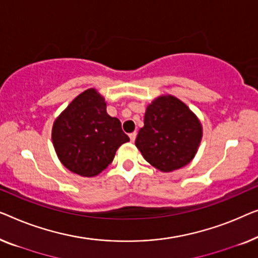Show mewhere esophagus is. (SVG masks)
Here are the masks:
<instances>
[{
  "mask_svg": "<svg viewBox=\"0 0 258 258\" xmlns=\"http://www.w3.org/2000/svg\"><path fill=\"white\" fill-rule=\"evenodd\" d=\"M136 138H137V132H133V133L130 134V139H131V141H132V143L134 140H136Z\"/></svg>",
  "mask_w": 258,
  "mask_h": 258,
  "instance_id": "1",
  "label": "esophagus"
}]
</instances>
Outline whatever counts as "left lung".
Instances as JSON below:
<instances>
[{
	"label": "left lung",
	"mask_w": 258,
	"mask_h": 258,
	"mask_svg": "<svg viewBox=\"0 0 258 258\" xmlns=\"http://www.w3.org/2000/svg\"><path fill=\"white\" fill-rule=\"evenodd\" d=\"M201 138V122L189 107L175 97L161 96L147 106L136 146L155 168L172 172L193 160Z\"/></svg>",
	"instance_id": "1"
}]
</instances>
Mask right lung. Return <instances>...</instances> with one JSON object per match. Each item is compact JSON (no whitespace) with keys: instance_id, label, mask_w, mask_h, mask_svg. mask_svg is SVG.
<instances>
[{"instance_id":"1","label":"right lung","mask_w":258,"mask_h":258,"mask_svg":"<svg viewBox=\"0 0 258 258\" xmlns=\"http://www.w3.org/2000/svg\"><path fill=\"white\" fill-rule=\"evenodd\" d=\"M57 157L69 170L81 176H96L113 161L115 152L130 141L118 118L106 112V103L97 90L79 94L52 126Z\"/></svg>"}]
</instances>
